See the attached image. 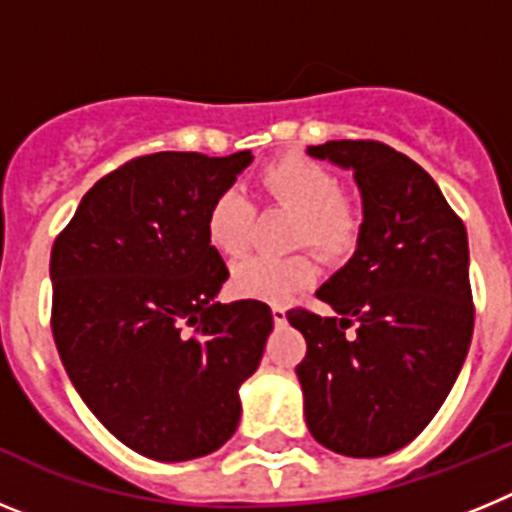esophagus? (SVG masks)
<instances>
[{
  "mask_svg": "<svg viewBox=\"0 0 512 512\" xmlns=\"http://www.w3.org/2000/svg\"><path fill=\"white\" fill-rule=\"evenodd\" d=\"M271 315H274V323L277 325L287 323V310H284V305H271Z\"/></svg>",
  "mask_w": 512,
  "mask_h": 512,
  "instance_id": "esophagus-1",
  "label": "esophagus"
}]
</instances>
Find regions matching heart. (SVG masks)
I'll return each instance as SVG.
<instances>
[{
	"mask_svg": "<svg viewBox=\"0 0 512 512\" xmlns=\"http://www.w3.org/2000/svg\"><path fill=\"white\" fill-rule=\"evenodd\" d=\"M259 202L292 210L289 246H310L320 259L341 264L351 259L364 233V207L341 189L333 169L302 153L271 158L256 174ZM256 205L235 187L212 197L205 212L207 243L223 256H241L251 246ZM310 253L251 256L235 264L230 287L243 297L287 302L315 279Z\"/></svg>",
	"mask_w": 512,
	"mask_h": 512,
	"instance_id": "b5f03b06",
	"label": "heart"
}]
</instances>
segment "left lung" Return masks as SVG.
Returning <instances> with one entry per match:
<instances>
[{"mask_svg": "<svg viewBox=\"0 0 512 512\" xmlns=\"http://www.w3.org/2000/svg\"><path fill=\"white\" fill-rule=\"evenodd\" d=\"M310 156L354 169L364 233L318 289L336 315L287 310L307 341L297 364L307 428L336 454L387 456L431 423L467 359V228L431 174L387 143L328 140Z\"/></svg>", "mask_w": 512, "mask_h": 512, "instance_id": "1", "label": "left lung"}]
</instances>
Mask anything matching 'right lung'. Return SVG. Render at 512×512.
Segmentation results:
<instances>
[{"mask_svg": "<svg viewBox=\"0 0 512 512\" xmlns=\"http://www.w3.org/2000/svg\"><path fill=\"white\" fill-rule=\"evenodd\" d=\"M248 164L251 151L135 156L53 241L58 356L99 423L148 459H197L233 436L274 328L264 302H215L228 266L205 212Z\"/></svg>", "mask_w": 512, "mask_h": 512, "instance_id": "1", "label": "right lung"}]
</instances>
